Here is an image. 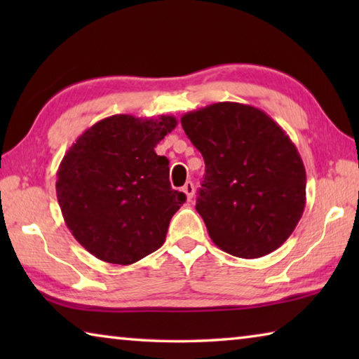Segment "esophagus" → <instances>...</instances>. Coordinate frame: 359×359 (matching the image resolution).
I'll return each mask as SVG.
<instances>
[{"label": "esophagus", "mask_w": 359, "mask_h": 359, "mask_svg": "<svg viewBox=\"0 0 359 359\" xmlns=\"http://www.w3.org/2000/svg\"><path fill=\"white\" fill-rule=\"evenodd\" d=\"M182 191H184L185 194H187V199L188 201H191V198H193V194H194V185H193V182H185V185L182 187Z\"/></svg>", "instance_id": "esophagus-1"}]
</instances>
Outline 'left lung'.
Wrapping results in <instances>:
<instances>
[{
  "instance_id": "left-lung-1",
  "label": "left lung",
  "mask_w": 359,
  "mask_h": 359,
  "mask_svg": "<svg viewBox=\"0 0 359 359\" xmlns=\"http://www.w3.org/2000/svg\"><path fill=\"white\" fill-rule=\"evenodd\" d=\"M204 158L196 210L214 244L233 257L277 250L306 208V168L269 115L241 102H215L180 118Z\"/></svg>"
}]
</instances>
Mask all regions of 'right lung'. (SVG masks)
Listing matches in <instances>:
<instances>
[{
    "mask_svg": "<svg viewBox=\"0 0 359 359\" xmlns=\"http://www.w3.org/2000/svg\"><path fill=\"white\" fill-rule=\"evenodd\" d=\"M177 126L172 115H112L77 137L57 172L66 226L85 250L112 264H133L158 250L185 194L169 184L156 144Z\"/></svg>",
    "mask_w": 359,
    "mask_h": 359,
    "instance_id": "obj_1",
    "label": "right lung"
}]
</instances>
